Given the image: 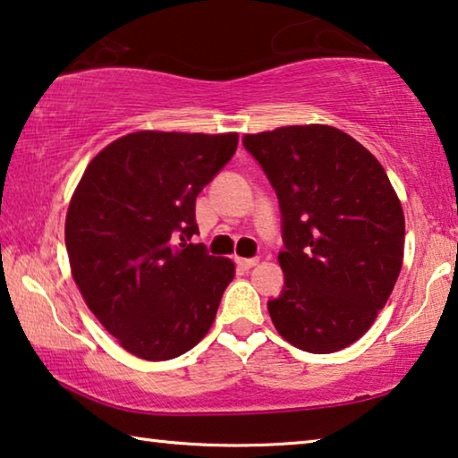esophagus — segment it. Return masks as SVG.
I'll return each instance as SVG.
<instances>
[{"mask_svg":"<svg viewBox=\"0 0 458 458\" xmlns=\"http://www.w3.org/2000/svg\"><path fill=\"white\" fill-rule=\"evenodd\" d=\"M234 261H236L238 267H242V269H250V267H255V265L259 263V259H244V257H236Z\"/></svg>","mask_w":458,"mask_h":458,"instance_id":"34e87169","label":"esophagus"}]
</instances>
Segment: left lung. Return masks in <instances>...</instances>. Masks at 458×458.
Returning a JSON list of instances; mask_svg holds the SVG:
<instances>
[{"instance_id":"left-lung-1","label":"left lung","mask_w":458,"mask_h":458,"mask_svg":"<svg viewBox=\"0 0 458 458\" xmlns=\"http://www.w3.org/2000/svg\"><path fill=\"white\" fill-rule=\"evenodd\" d=\"M242 141L284 217L285 284L267 304L273 325L302 352L344 350L370 329L399 277V197L382 164L337 127L288 125Z\"/></svg>"}]
</instances>
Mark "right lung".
Returning <instances> with one entry per match:
<instances>
[{
  "label": "right lung",
  "instance_id": "add662e5",
  "mask_svg": "<svg viewBox=\"0 0 458 458\" xmlns=\"http://www.w3.org/2000/svg\"><path fill=\"white\" fill-rule=\"evenodd\" d=\"M238 133L135 131L88 164L65 217L72 277L123 350L149 361L189 352L214 325L234 263L203 244L195 199Z\"/></svg>",
  "mask_w": 458,
  "mask_h": 458
}]
</instances>
